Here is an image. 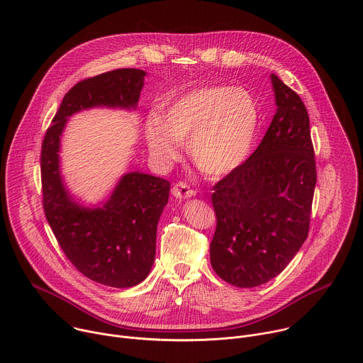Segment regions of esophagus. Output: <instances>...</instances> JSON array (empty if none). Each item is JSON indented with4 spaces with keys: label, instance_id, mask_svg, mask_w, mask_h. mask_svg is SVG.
<instances>
[{
    "label": "esophagus",
    "instance_id": "1",
    "mask_svg": "<svg viewBox=\"0 0 363 363\" xmlns=\"http://www.w3.org/2000/svg\"><path fill=\"white\" fill-rule=\"evenodd\" d=\"M172 195L178 199H184V198H191L195 195V191L189 188L188 184L185 182H177L174 186H172Z\"/></svg>",
    "mask_w": 363,
    "mask_h": 363
}]
</instances>
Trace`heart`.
Listing matches in <instances>:
<instances>
[{"instance_id": "obj_1", "label": "heart", "mask_w": 363, "mask_h": 363, "mask_svg": "<svg viewBox=\"0 0 363 363\" xmlns=\"http://www.w3.org/2000/svg\"><path fill=\"white\" fill-rule=\"evenodd\" d=\"M260 128V109L244 87L206 86L191 90L145 121L152 157L169 165L179 143L189 142L196 168L210 177L235 171L248 158Z\"/></svg>"}]
</instances>
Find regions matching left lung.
<instances>
[{"label":"left lung","instance_id":"1","mask_svg":"<svg viewBox=\"0 0 363 363\" xmlns=\"http://www.w3.org/2000/svg\"><path fill=\"white\" fill-rule=\"evenodd\" d=\"M277 112L258 147L214 185V272L235 287L280 274L307 238L316 186L310 122L300 96L272 74Z\"/></svg>","mask_w":363,"mask_h":363}]
</instances>
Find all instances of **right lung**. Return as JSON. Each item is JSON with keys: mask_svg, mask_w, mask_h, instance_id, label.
Returning a JSON list of instances; mask_svg holds the SVG:
<instances>
[{"mask_svg": "<svg viewBox=\"0 0 363 363\" xmlns=\"http://www.w3.org/2000/svg\"><path fill=\"white\" fill-rule=\"evenodd\" d=\"M146 73L118 69L74 84L47 129L41 146L45 218L70 263L87 279L118 289L143 281L155 262L157 228L171 184L142 174H125L108 201L77 202L60 171V140L67 119L84 109H136Z\"/></svg>", "mask_w": 363, "mask_h": 363, "instance_id": "add662e5", "label": "right lung"}]
</instances>
